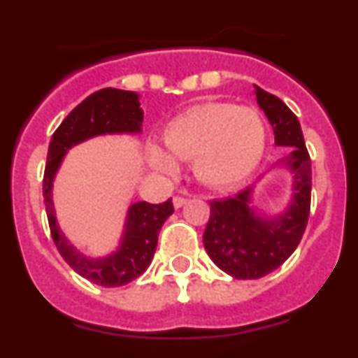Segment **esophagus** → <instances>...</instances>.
I'll list each match as a JSON object with an SVG mask.
<instances>
[{
    "instance_id": "esophagus-1",
    "label": "esophagus",
    "mask_w": 358,
    "mask_h": 358,
    "mask_svg": "<svg viewBox=\"0 0 358 358\" xmlns=\"http://www.w3.org/2000/svg\"><path fill=\"white\" fill-rule=\"evenodd\" d=\"M185 202H187V197H180V196L173 197V206H175L176 209H178V208H182V206L185 204Z\"/></svg>"
}]
</instances>
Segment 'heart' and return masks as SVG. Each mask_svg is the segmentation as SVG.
Instances as JSON below:
<instances>
[{
  "label": "heart",
  "mask_w": 358,
  "mask_h": 358,
  "mask_svg": "<svg viewBox=\"0 0 358 358\" xmlns=\"http://www.w3.org/2000/svg\"><path fill=\"white\" fill-rule=\"evenodd\" d=\"M162 138L173 157L194 161L201 182L225 189L246 180L259 164L266 147V128L258 110L209 102L176 115L166 126ZM171 157L159 147L149 149L152 166L166 175L176 173Z\"/></svg>",
  "instance_id": "1"
}]
</instances>
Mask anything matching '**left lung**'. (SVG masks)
<instances>
[{
    "mask_svg": "<svg viewBox=\"0 0 358 358\" xmlns=\"http://www.w3.org/2000/svg\"><path fill=\"white\" fill-rule=\"evenodd\" d=\"M256 100L272 124L277 145L291 147L280 164L292 171L294 194L289 208L273 218L251 208V187L209 202L211 213L202 236L206 252L236 279H259L279 268L298 248L310 215L312 166L298 117L282 100L258 86Z\"/></svg>",
    "mask_w": 358,
    "mask_h": 358,
    "instance_id": "8db88e82",
    "label": "left lung"
}]
</instances>
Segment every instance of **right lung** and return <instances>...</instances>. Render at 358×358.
I'll return each instance as SVG.
<instances>
[{"mask_svg": "<svg viewBox=\"0 0 358 358\" xmlns=\"http://www.w3.org/2000/svg\"><path fill=\"white\" fill-rule=\"evenodd\" d=\"M142 121L143 112L140 109L138 95L135 92L103 88L92 93L88 99L71 110L62 124L55 129L48 147V157H46L48 161L43 178V197H45L46 216H48L53 243L72 270L99 286H124L145 272L156 252L162 223L175 211L173 202L168 199L162 204H150L142 201L129 206L124 234L117 251L106 258L93 259L86 258L83 252L69 244L62 230L57 225L52 201L53 178L59 166L62 164L64 156L72 145L107 133H140Z\"/></svg>", "mask_w": 358, "mask_h": 358, "instance_id": "right-lung-1", "label": "right lung"}]
</instances>
